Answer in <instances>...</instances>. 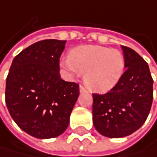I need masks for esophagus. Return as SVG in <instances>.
Returning a JSON list of instances; mask_svg holds the SVG:
<instances>
[{
	"label": "esophagus",
	"instance_id": "obj_1",
	"mask_svg": "<svg viewBox=\"0 0 157 157\" xmlns=\"http://www.w3.org/2000/svg\"><path fill=\"white\" fill-rule=\"evenodd\" d=\"M86 92H87V91H86V89L83 87V86H79V93H81V94H83V93H86Z\"/></svg>",
	"mask_w": 157,
	"mask_h": 157
}]
</instances>
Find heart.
Returning <instances> with one entry per match:
<instances>
[{
  "label": "heart",
  "mask_w": 157,
  "mask_h": 157,
  "mask_svg": "<svg viewBox=\"0 0 157 157\" xmlns=\"http://www.w3.org/2000/svg\"><path fill=\"white\" fill-rule=\"evenodd\" d=\"M61 66L70 76L84 73V82L93 92L107 93L123 78L125 58L118 49L85 45L71 49Z\"/></svg>",
  "instance_id": "obj_1"
}]
</instances>
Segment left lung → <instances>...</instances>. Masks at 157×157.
<instances>
[{"instance_id": "obj_1", "label": "left lung", "mask_w": 157, "mask_h": 157, "mask_svg": "<svg viewBox=\"0 0 157 157\" xmlns=\"http://www.w3.org/2000/svg\"><path fill=\"white\" fill-rule=\"evenodd\" d=\"M125 72L113 89L94 94L93 122L108 138H124L137 131L146 121L153 102V83L148 63L130 48L122 46Z\"/></svg>"}]
</instances>
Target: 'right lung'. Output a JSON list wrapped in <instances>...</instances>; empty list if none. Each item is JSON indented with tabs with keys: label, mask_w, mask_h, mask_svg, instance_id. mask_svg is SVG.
<instances>
[{
	"label": "right lung",
	"mask_w": 157,
	"mask_h": 157,
	"mask_svg": "<svg viewBox=\"0 0 157 157\" xmlns=\"http://www.w3.org/2000/svg\"><path fill=\"white\" fill-rule=\"evenodd\" d=\"M65 43L48 39L23 49L6 78L5 103L12 119L37 139L63 134L79 95L78 85L64 81L59 74Z\"/></svg>",
	"instance_id": "right-lung-1"
}]
</instances>
